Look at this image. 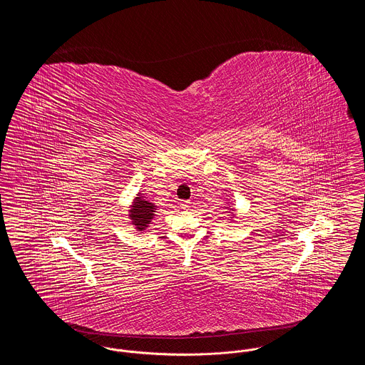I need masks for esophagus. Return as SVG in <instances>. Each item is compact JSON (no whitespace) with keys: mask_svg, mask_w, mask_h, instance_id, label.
I'll list each match as a JSON object with an SVG mask.
<instances>
[{"mask_svg":"<svg viewBox=\"0 0 365 365\" xmlns=\"http://www.w3.org/2000/svg\"><path fill=\"white\" fill-rule=\"evenodd\" d=\"M179 205H180L182 209H189L190 208L191 202L189 200H183V201L179 202Z\"/></svg>","mask_w":365,"mask_h":365,"instance_id":"34e87169","label":"esophagus"}]
</instances>
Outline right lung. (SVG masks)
<instances>
[{
  "label": "right lung",
  "instance_id": "add662e5",
  "mask_svg": "<svg viewBox=\"0 0 365 365\" xmlns=\"http://www.w3.org/2000/svg\"><path fill=\"white\" fill-rule=\"evenodd\" d=\"M156 205L146 201L145 197L138 192V197L134 198V202L130 209V220L131 225H134L137 231H145V228L150 225L155 212H156Z\"/></svg>",
  "mask_w": 365,
  "mask_h": 365
}]
</instances>
